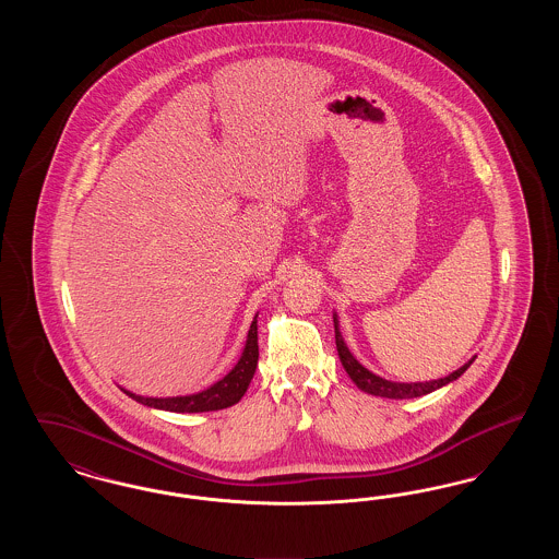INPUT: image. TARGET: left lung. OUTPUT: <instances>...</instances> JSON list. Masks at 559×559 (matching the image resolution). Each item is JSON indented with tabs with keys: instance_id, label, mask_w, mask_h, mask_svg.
<instances>
[{
	"instance_id": "1",
	"label": "left lung",
	"mask_w": 559,
	"mask_h": 559,
	"mask_svg": "<svg viewBox=\"0 0 559 559\" xmlns=\"http://www.w3.org/2000/svg\"><path fill=\"white\" fill-rule=\"evenodd\" d=\"M333 324H335V344H337V352H340V360L344 365L349 379L358 385V390L371 394V396H381V399L392 400H404V399H417V396H426L431 394L444 385H449L451 381H456L463 372L467 371L472 367V362L476 360L469 358L461 369L452 371L451 374L442 377V379H431V381H415V383H404V381H390V379H383L379 374L369 371L367 367H362L354 354L349 352L346 342H344V335L340 331V319H337V312H333Z\"/></svg>"
}]
</instances>
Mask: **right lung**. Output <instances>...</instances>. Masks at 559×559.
Instances as JSON below:
<instances>
[{"mask_svg":"<svg viewBox=\"0 0 559 559\" xmlns=\"http://www.w3.org/2000/svg\"><path fill=\"white\" fill-rule=\"evenodd\" d=\"M258 358H260V349H258V314L253 317V322L247 331V340L245 347L240 352L239 362L226 372L222 379H217L210 388L197 392V394H187V396H167V399H157V396H140L133 394L130 390L121 388L123 394H128L130 399L157 408V411H169V413H210V411H222L228 408L233 404H237L253 374L258 369Z\"/></svg>","mask_w":559,"mask_h":559,"instance_id":"obj_1","label":"right lung"}]
</instances>
